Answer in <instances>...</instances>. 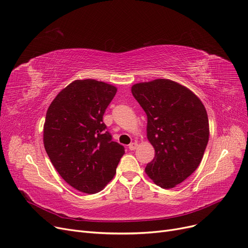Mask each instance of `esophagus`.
Wrapping results in <instances>:
<instances>
[{"mask_svg":"<svg viewBox=\"0 0 248 248\" xmlns=\"http://www.w3.org/2000/svg\"><path fill=\"white\" fill-rule=\"evenodd\" d=\"M137 147H138V143H136V142L131 143L130 145H128V149H130L131 151H135L137 149Z\"/></svg>","mask_w":248,"mask_h":248,"instance_id":"esophagus-1","label":"esophagus"}]
</instances>
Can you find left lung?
<instances>
[{
  "instance_id": "left-lung-1",
  "label": "left lung",
  "mask_w": 248,
  "mask_h": 248,
  "mask_svg": "<svg viewBox=\"0 0 248 248\" xmlns=\"http://www.w3.org/2000/svg\"><path fill=\"white\" fill-rule=\"evenodd\" d=\"M132 93L147 114V138L155 149L146 173L160 187H175L196 171L207 148L206 108L195 93L168 79L135 84Z\"/></svg>"
}]
</instances>
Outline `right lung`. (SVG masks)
Listing matches in <instances>:
<instances>
[{
    "instance_id": "1",
    "label": "right lung",
    "mask_w": 248,
    "mask_h": 248,
    "mask_svg": "<svg viewBox=\"0 0 248 248\" xmlns=\"http://www.w3.org/2000/svg\"><path fill=\"white\" fill-rule=\"evenodd\" d=\"M116 90L93 79L76 80L57 95L46 111V153L62 179L85 193L102 190L124 154L103 123Z\"/></svg>"
}]
</instances>
